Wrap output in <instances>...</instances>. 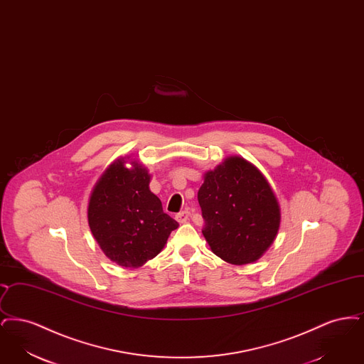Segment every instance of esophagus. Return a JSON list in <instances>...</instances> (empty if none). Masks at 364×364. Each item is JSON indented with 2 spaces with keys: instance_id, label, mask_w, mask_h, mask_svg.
Returning a JSON list of instances; mask_svg holds the SVG:
<instances>
[{
  "instance_id": "esophagus-1",
  "label": "esophagus",
  "mask_w": 364,
  "mask_h": 364,
  "mask_svg": "<svg viewBox=\"0 0 364 364\" xmlns=\"http://www.w3.org/2000/svg\"><path fill=\"white\" fill-rule=\"evenodd\" d=\"M188 218H190V211L188 210H184V211H180L177 215H176V220L178 221V223H187L188 221Z\"/></svg>"
}]
</instances>
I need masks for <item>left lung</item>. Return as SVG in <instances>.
Listing matches in <instances>:
<instances>
[{"label":"left lung","mask_w":364,"mask_h":364,"mask_svg":"<svg viewBox=\"0 0 364 364\" xmlns=\"http://www.w3.org/2000/svg\"><path fill=\"white\" fill-rule=\"evenodd\" d=\"M211 251L232 264L252 263L277 236V198L259 169L242 156H229L205 174L198 191Z\"/></svg>","instance_id":"obj_1"}]
</instances>
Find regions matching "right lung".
<instances>
[{"mask_svg": "<svg viewBox=\"0 0 364 364\" xmlns=\"http://www.w3.org/2000/svg\"><path fill=\"white\" fill-rule=\"evenodd\" d=\"M114 161L91 192L87 217L94 239L117 264L138 269L165 247L177 221L162 210L150 188V174L136 161Z\"/></svg>", "mask_w": 364, "mask_h": 364, "instance_id": "obj_1", "label": "right lung"}]
</instances>
